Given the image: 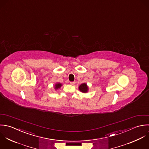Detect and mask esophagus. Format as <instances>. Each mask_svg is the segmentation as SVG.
I'll list each match as a JSON object with an SVG mask.
<instances>
[{
	"label": "esophagus",
	"instance_id": "obj_1",
	"mask_svg": "<svg viewBox=\"0 0 149 149\" xmlns=\"http://www.w3.org/2000/svg\"><path fill=\"white\" fill-rule=\"evenodd\" d=\"M75 83H75L74 81H72V82H70V84L71 85H73H73H74V84H75Z\"/></svg>",
	"mask_w": 149,
	"mask_h": 149
}]
</instances>
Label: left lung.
<instances>
[{"label": "left lung", "mask_w": 149, "mask_h": 149, "mask_svg": "<svg viewBox=\"0 0 149 149\" xmlns=\"http://www.w3.org/2000/svg\"><path fill=\"white\" fill-rule=\"evenodd\" d=\"M79 90L83 93H87L88 91V87L87 84L84 83L79 86Z\"/></svg>", "instance_id": "obj_1"}]
</instances>
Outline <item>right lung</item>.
<instances>
[{
    "instance_id": "1",
    "label": "right lung",
    "mask_w": 149,
    "mask_h": 149,
    "mask_svg": "<svg viewBox=\"0 0 149 149\" xmlns=\"http://www.w3.org/2000/svg\"><path fill=\"white\" fill-rule=\"evenodd\" d=\"M62 84L61 83H56V84L54 85V89H55V90H57L59 89V88L62 87Z\"/></svg>"
}]
</instances>
